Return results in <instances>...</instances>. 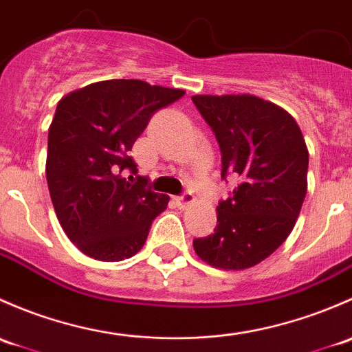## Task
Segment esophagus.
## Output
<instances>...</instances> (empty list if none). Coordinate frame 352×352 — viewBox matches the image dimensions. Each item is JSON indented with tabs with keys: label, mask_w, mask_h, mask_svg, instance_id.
Here are the masks:
<instances>
[{
	"label": "esophagus",
	"mask_w": 352,
	"mask_h": 352,
	"mask_svg": "<svg viewBox=\"0 0 352 352\" xmlns=\"http://www.w3.org/2000/svg\"><path fill=\"white\" fill-rule=\"evenodd\" d=\"M175 201L179 208H186V206H190L195 201V195L191 191H184V193H181L179 197L175 198Z\"/></svg>",
	"instance_id": "esophagus-1"
}]
</instances>
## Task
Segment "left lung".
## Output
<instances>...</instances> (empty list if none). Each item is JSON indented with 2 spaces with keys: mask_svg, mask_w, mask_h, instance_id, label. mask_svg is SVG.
Segmentation results:
<instances>
[{
  "mask_svg": "<svg viewBox=\"0 0 352 352\" xmlns=\"http://www.w3.org/2000/svg\"><path fill=\"white\" fill-rule=\"evenodd\" d=\"M195 107L222 152V177H237L217 206V227L195 252L220 270H248L273 254L295 227L307 195L309 151L295 118L252 95H197Z\"/></svg>",
  "mask_w": 352,
  "mask_h": 352,
  "instance_id": "left-lung-1",
  "label": "left lung"
}]
</instances>
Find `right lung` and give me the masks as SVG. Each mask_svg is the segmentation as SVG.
<instances>
[{
  "mask_svg": "<svg viewBox=\"0 0 352 352\" xmlns=\"http://www.w3.org/2000/svg\"><path fill=\"white\" fill-rule=\"evenodd\" d=\"M183 95V89L140 79H110L57 103L49 129L47 184L60 227L86 256L115 263L142 249L169 197L154 193L147 177H133L137 164L130 151L152 115Z\"/></svg>",
  "mask_w": 352,
  "mask_h": 352,
  "instance_id": "add662e5",
  "label": "right lung"
}]
</instances>
